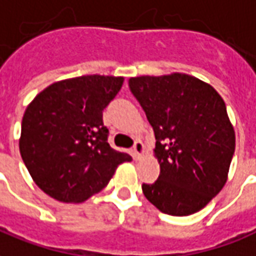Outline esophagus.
Here are the masks:
<instances>
[{
    "mask_svg": "<svg viewBox=\"0 0 256 256\" xmlns=\"http://www.w3.org/2000/svg\"><path fill=\"white\" fill-rule=\"evenodd\" d=\"M144 153V144L141 141H136L134 142V146H133V154H134V158L138 160L141 154Z\"/></svg>",
    "mask_w": 256,
    "mask_h": 256,
    "instance_id": "34e87169",
    "label": "esophagus"
}]
</instances>
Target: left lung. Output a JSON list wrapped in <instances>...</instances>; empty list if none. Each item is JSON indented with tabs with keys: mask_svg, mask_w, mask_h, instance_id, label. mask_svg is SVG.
Returning <instances> with one entry per match:
<instances>
[{
	"mask_svg": "<svg viewBox=\"0 0 256 256\" xmlns=\"http://www.w3.org/2000/svg\"><path fill=\"white\" fill-rule=\"evenodd\" d=\"M128 86L156 137L160 175L144 196L170 216L200 212L224 187L234 130L218 92L192 76L132 77Z\"/></svg>",
	"mask_w": 256,
	"mask_h": 256,
	"instance_id": "left-lung-1",
	"label": "left lung"
}]
</instances>
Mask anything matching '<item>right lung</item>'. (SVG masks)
<instances>
[{
    "instance_id": "add662e5",
    "label": "right lung",
    "mask_w": 256,
    "mask_h": 256,
    "mask_svg": "<svg viewBox=\"0 0 256 256\" xmlns=\"http://www.w3.org/2000/svg\"><path fill=\"white\" fill-rule=\"evenodd\" d=\"M123 77L81 76L51 84L24 112L20 153L30 175L47 196L80 204L108 184L128 153L107 142L103 110Z\"/></svg>"
}]
</instances>
